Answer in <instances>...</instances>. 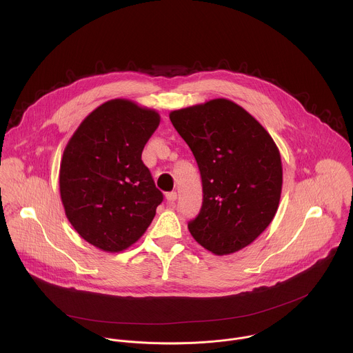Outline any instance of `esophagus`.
<instances>
[{"mask_svg":"<svg viewBox=\"0 0 353 353\" xmlns=\"http://www.w3.org/2000/svg\"><path fill=\"white\" fill-rule=\"evenodd\" d=\"M165 200H167V202H168L170 205H172L174 201L176 200V192H170V193H167V194H165Z\"/></svg>","mask_w":353,"mask_h":353,"instance_id":"esophagus-1","label":"esophagus"}]
</instances>
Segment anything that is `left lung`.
Wrapping results in <instances>:
<instances>
[{"label":"left lung","instance_id":"8db88e82","mask_svg":"<svg viewBox=\"0 0 353 353\" xmlns=\"http://www.w3.org/2000/svg\"><path fill=\"white\" fill-rule=\"evenodd\" d=\"M170 119L193 152L203 200L192 236L216 255L239 252L272 223L281 196L277 145L245 108L228 99L175 110Z\"/></svg>","mask_w":353,"mask_h":353}]
</instances>
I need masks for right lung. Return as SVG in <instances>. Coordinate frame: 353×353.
Here are the masks:
<instances>
[{
	"label": "right lung",
	"instance_id": "add662e5",
	"mask_svg": "<svg viewBox=\"0 0 353 353\" xmlns=\"http://www.w3.org/2000/svg\"><path fill=\"white\" fill-rule=\"evenodd\" d=\"M160 115L126 99L95 108L69 140L59 168L65 214L79 235L119 252L147 231L163 201L141 153Z\"/></svg>",
	"mask_w": 353,
	"mask_h": 353
}]
</instances>
